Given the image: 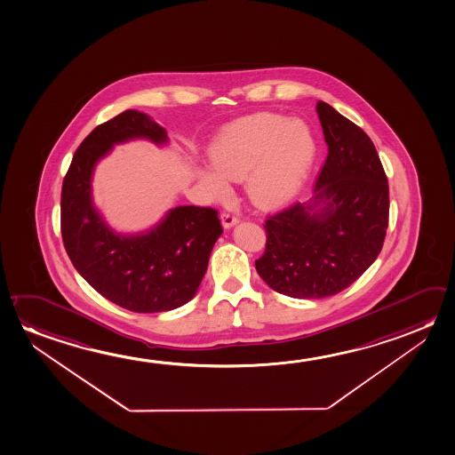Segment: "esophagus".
Instances as JSON below:
<instances>
[{
	"label": "esophagus",
	"mask_w": 455,
	"mask_h": 455,
	"mask_svg": "<svg viewBox=\"0 0 455 455\" xmlns=\"http://www.w3.org/2000/svg\"><path fill=\"white\" fill-rule=\"evenodd\" d=\"M238 220H240V218H238L237 213H235V212H231V210H228V212H223V213H221V223H223L226 229H229V228L234 226V224H237Z\"/></svg>",
	"instance_id": "esophagus-1"
}]
</instances>
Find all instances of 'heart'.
<instances>
[{
  "label": "heart",
  "mask_w": 455,
  "mask_h": 455,
  "mask_svg": "<svg viewBox=\"0 0 455 455\" xmlns=\"http://www.w3.org/2000/svg\"><path fill=\"white\" fill-rule=\"evenodd\" d=\"M217 169L201 172L217 196L228 193L226 179L248 174L246 189L259 207L289 201L302 185L313 159V140L302 123L284 116L258 114L232 123L210 148Z\"/></svg>",
  "instance_id": "heart-1"
}]
</instances>
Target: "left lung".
<instances>
[{
  "mask_svg": "<svg viewBox=\"0 0 455 455\" xmlns=\"http://www.w3.org/2000/svg\"><path fill=\"white\" fill-rule=\"evenodd\" d=\"M329 153L317 173L315 203L268 215L266 250L256 270L294 299L335 296L381 252L389 226V185L367 132L327 102L316 106Z\"/></svg>",
  "mask_w": 455,
  "mask_h": 455,
  "instance_id": "left-lung-1",
  "label": "left lung"
}]
</instances>
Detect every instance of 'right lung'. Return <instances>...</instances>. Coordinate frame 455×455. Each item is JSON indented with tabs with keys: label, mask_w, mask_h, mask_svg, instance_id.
Listing matches in <instances>:
<instances>
[{
	"label": "right lung",
	"mask_w": 455,
	"mask_h": 455,
	"mask_svg": "<svg viewBox=\"0 0 455 455\" xmlns=\"http://www.w3.org/2000/svg\"><path fill=\"white\" fill-rule=\"evenodd\" d=\"M166 142V130L138 110H124L94 128L74 153L61 188L66 252L92 288L122 308L158 313L195 297L223 228L212 207L171 210L153 231L120 237L92 205V173L112 145L128 139Z\"/></svg>",
	"instance_id": "add662e5"
}]
</instances>
